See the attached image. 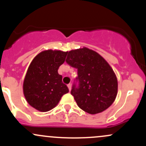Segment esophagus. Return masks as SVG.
<instances>
[{
  "label": "esophagus",
  "instance_id": "34e87169",
  "mask_svg": "<svg viewBox=\"0 0 146 146\" xmlns=\"http://www.w3.org/2000/svg\"><path fill=\"white\" fill-rule=\"evenodd\" d=\"M67 86L68 88V90H69V91H70V90H71V84H68L67 85Z\"/></svg>",
  "mask_w": 146,
  "mask_h": 146
}]
</instances>
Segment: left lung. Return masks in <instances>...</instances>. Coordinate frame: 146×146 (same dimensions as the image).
<instances>
[{
  "label": "left lung",
  "instance_id": "8db88e82",
  "mask_svg": "<svg viewBox=\"0 0 146 146\" xmlns=\"http://www.w3.org/2000/svg\"><path fill=\"white\" fill-rule=\"evenodd\" d=\"M66 62L78 69L71 93L82 110L94 115L112 105L117 94V79L99 53L86 47L72 50L68 53Z\"/></svg>",
  "mask_w": 146,
  "mask_h": 146
}]
</instances>
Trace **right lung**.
<instances>
[{"label":"right lung","instance_id":"add662e5","mask_svg":"<svg viewBox=\"0 0 146 146\" xmlns=\"http://www.w3.org/2000/svg\"><path fill=\"white\" fill-rule=\"evenodd\" d=\"M68 52L58 50L44 51L33 58L23 82V93L27 102L40 112H47L56 106L68 88L58 74Z\"/></svg>","mask_w":146,"mask_h":146}]
</instances>
